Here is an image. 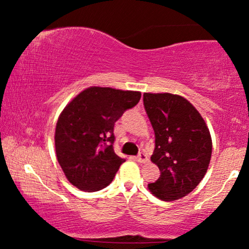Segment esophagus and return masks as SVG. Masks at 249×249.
<instances>
[{
	"label": "esophagus",
	"instance_id": "34e87169",
	"mask_svg": "<svg viewBox=\"0 0 249 249\" xmlns=\"http://www.w3.org/2000/svg\"><path fill=\"white\" fill-rule=\"evenodd\" d=\"M136 160H137L139 163H147L148 162V158H147V155L145 154V153H141V154H139L137 158H136Z\"/></svg>",
	"mask_w": 249,
	"mask_h": 249
}]
</instances>
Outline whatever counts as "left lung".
Returning a JSON list of instances; mask_svg holds the SVG:
<instances>
[{"label":"left lung","mask_w":249,"mask_h":249,"mask_svg":"<svg viewBox=\"0 0 249 249\" xmlns=\"http://www.w3.org/2000/svg\"><path fill=\"white\" fill-rule=\"evenodd\" d=\"M142 100L155 132L151 161L161 172L148 189L161 200H177L193 192L205 176L212 155L210 130L185 97L144 93Z\"/></svg>","instance_id":"1"}]
</instances>
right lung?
<instances>
[{
	"label": "right lung",
	"instance_id": "obj_1",
	"mask_svg": "<svg viewBox=\"0 0 249 249\" xmlns=\"http://www.w3.org/2000/svg\"><path fill=\"white\" fill-rule=\"evenodd\" d=\"M141 91L89 87L61 112L55 128L57 162L84 192L108 186L125 160L114 153V124L141 100Z\"/></svg>",
	"mask_w": 249,
	"mask_h": 249
}]
</instances>
